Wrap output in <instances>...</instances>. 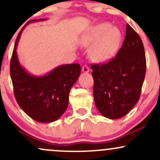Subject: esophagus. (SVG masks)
Segmentation results:
<instances>
[{"instance_id": "esophagus-1", "label": "esophagus", "mask_w": 160, "mask_h": 160, "mask_svg": "<svg viewBox=\"0 0 160 160\" xmlns=\"http://www.w3.org/2000/svg\"><path fill=\"white\" fill-rule=\"evenodd\" d=\"M82 71L83 73H88V72H89V68L88 67L87 65H84V66H82Z\"/></svg>"}]
</instances>
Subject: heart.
Here are the masks:
<instances>
[{
  "instance_id": "b5f03b06",
  "label": "heart",
  "mask_w": 160,
  "mask_h": 160,
  "mask_svg": "<svg viewBox=\"0 0 160 160\" xmlns=\"http://www.w3.org/2000/svg\"><path fill=\"white\" fill-rule=\"evenodd\" d=\"M122 34L117 28L109 23H101L80 39L83 47H92L89 50L91 59L98 63H106L113 59L120 49Z\"/></svg>"
}]
</instances>
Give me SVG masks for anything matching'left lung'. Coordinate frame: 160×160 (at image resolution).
Segmentation results:
<instances>
[{
    "label": "left lung",
    "mask_w": 160,
    "mask_h": 160,
    "mask_svg": "<svg viewBox=\"0 0 160 160\" xmlns=\"http://www.w3.org/2000/svg\"><path fill=\"white\" fill-rule=\"evenodd\" d=\"M91 68L98 111L111 120L127 114L138 102L146 73L144 48L138 34L127 24L122 47L115 58Z\"/></svg>",
    "instance_id": "8db88e82"
}]
</instances>
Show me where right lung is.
Returning a JSON list of instances; mask_svg holds the SVG:
<instances>
[{"label":"right lung","mask_w":160,"mask_h":160,"mask_svg":"<svg viewBox=\"0 0 160 160\" xmlns=\"http://www.w3.org/2000/svg\"><path fill=\"white\" fill-rule=\"evenodd\" d=\"M45 20H31L20 31L11 58L10 76L19 107L35 121L52 122L60 118L67 109L70 90L78 80L81 68L78 64L62 65L44 75L35 76L22 66L16 49L23 29L28 24Z\"/></svg>","instance_id":"right-lung-1"}]
</instances>
